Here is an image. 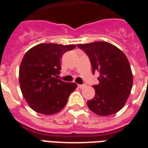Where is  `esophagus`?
I'll list each match as a JSON object with an SVG mask.
<instances>
[{
    "instance_id": "obj_1",
    "label": "esophagus",
    "mask_w": 148,
    "mask_h": 148,
    "mask_svg": "<svg viewBox=\"0 0 148 148\" xmlns=\"http://www.w3.org/2000/svg\"><path fill=\"white\" fill-rule=\"evenodd\" d=\"M77 87L79 88H81V89H82V88L86 87V85H85V84H83V85H77Z\"/></svg>"
}]
</instances>
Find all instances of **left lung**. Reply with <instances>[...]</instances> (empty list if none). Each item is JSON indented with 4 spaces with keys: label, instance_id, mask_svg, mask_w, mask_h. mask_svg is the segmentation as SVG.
I'll return each instance as SVG.
<instances>
[{
    "label": "left lung",
    "instance_id": "left-lung-1",
    "mask_svg": "<svg viewBox=\"0 0 148 148\" xmlns=\"http://www.w3.org/2000/svg\"><path fill=\"white\" fill-rule=\"evenodd\" d=\"M77 47L89 58L92 74L99 73V83L92 85L96 95L87 102L88 108L100 116L117 113L129 98L133 81L125 55L106 41L78 45Z\"/></svg>",
    "mask_w": 148,
    "mask_h": 148
}]
</instances>
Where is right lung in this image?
Returning a JSON list of instances; mask_svg holds the SVG:
<instances>
[{
  "label": "right lung",
  "mask_w": 148,
  "mask_h": 148,
  "mask_svg": "<svg viewBox=\"0 0 148 148\" xmlns=\"http://www.w3.org/2000/svg\"><path fill=\"white\" fill-rule=\"evenodd\" d=\"M74 45L40 44L24 55L19 67V84L23 96L33 110L43 114H53L66 104L77 84L58 78L61 59Z\"/></svg>",
  "instance_id": "right-lung-1"
}]
</instances>
